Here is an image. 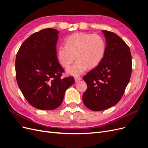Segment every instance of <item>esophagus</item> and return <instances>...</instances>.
<instances>
[{"instance_id": "obj_1", "label": "esophagus", "mask_w": 148, "mask_h": 148, "mask_svg": "<svg viewBox=\"0 0 148 148\" xmlns=\"http://www.w3.org/2000/svg\"><path fill=\"white\" fill-rule=\"evenodd\" d=\"M81 79V77H79V76H76V77L75 78V82H78V81H79Z\"/></svg>"}]
</instances>
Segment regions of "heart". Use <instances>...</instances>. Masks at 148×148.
<instances>
[{
    "mask_svg": "<svg viewBox=\"0 0 148 148\" xmlns=\"http://www.w3.org/2000/svg\"><path fill=\"white\" fill-rule=\"evenodd\" d=\"M106 51V43L99 34L83 32L75 33L66 39V45L59 46L58 57L60 65L69 68L76 56L78 60L68 73L72 75L83 73L89 67H97L103 59Z\"/></svg>",
    "mask_w": 148,
    "mask_h": 148,
    "instance_id": "obj_1",
    "label": "heart"
}]
</instances>
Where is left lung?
Here are the masks:
<instances>
[{"mask_svg":"<svg viewBox=\"0 0 148 148\" xmlns=\"http://www.w3.org/2000/svg\"><path fill=\"white\" fill-rule=\"evenodd\" d=\"M106 38L103 59L83 79L88 88L83 95V103L92 111H103L115 105L123 97L132 73L130 48L118 35L102 30Z\"/></svg>","mask_w":148,"mask_h":148,"instance_id":"left-lung-1","label":"left lung"}]
</instances>
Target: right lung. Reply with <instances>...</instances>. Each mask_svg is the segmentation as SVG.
<instances>
[{
    "instance_id": "obj_1",
    "label": "right lung",
    "mask_w": 148,
    "mask_h": 148,
    "mask_svg": "<svg viewBox=\"0 0 148 148\" xmlns=\"http://www.w3.org/2000/svg\"><path fill=\"white\" fill-rule=\"evenodd\" d=\"M58 30L45 29L29 37L20 47L15 70L19 88L32 106L53 110L62 104L65 92L75 83L73 76L62 78L64 70L56 51Z\"/></svg>"
}]
</instances>
